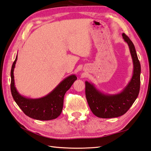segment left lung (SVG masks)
<instances>
[{"instance_id":"obj_1","label":"left lung","mask_w":151,"mask_h":151,"mask_svg":"<svg viewBox=\"0 0 151 151\" xmlns=\"http://www.w3.org/2000/svg\"><path fill=\"white\" fill-rule=\"evenodd\" d=\"M122 36L129 45L133 63L132 78L123 91L117 94H105L96 88L92 84L85 82L88 104L92 113L100 118H112L125 114L137 99L140 90V62L133 42L124 33Z\"/></svg>"}]
</instances>
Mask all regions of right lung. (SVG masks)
<instances>
[{
	"mask_svg": "<svg viewBox=\"0 0 151 151\" xmlns=\"http://www.w3.org/2000/svg\"><path fill=\"white\" fill-rule=\"evenodd\" d=\"M16 61L17 56L11 68L10 89L12 97L17 105L26 116L34 119L46 121L59 117L63 107L65 93L77 79V77L75 75L68 76L47 96L37 99H31L20 95L15 87L14 69Z\"/></svg>",
	"mask_w": 151,
	"mask_h": 151,
	"instance_id": "1",
	"label": "right lung"
}]
</instances>
